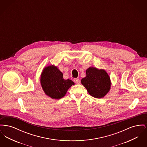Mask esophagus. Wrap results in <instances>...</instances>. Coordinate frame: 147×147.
Segmentation results:
<instances>
[{
	"instance_id": "obj_1",
	"label": "esophagus",
	"mask_w": 147,
	"mask_h": 147,
	"mask_svg": "<svg viewBox=\"0 0 147 147\" xmlns=\"http://www.w3.org/2000/svg\"><path fill=\"white\" fill-rule=\"evenodd\" d=\"M74 82L76 84H79L80 83V80H79V78H75V79H74Z\"/></svg>"
}]
</instances>
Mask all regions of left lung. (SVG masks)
I'll return each instance as SVG.
<instances>
[{"mask_svg":"<svg viewBox=\"0 0 147 147\" xmlns=\"http://www.w3.org/2000/svg\"><path fill=\"white\" fill-rule=\"evenodd\" d=\"M86 77L81 83L89 94L95 98L104 97L111 88L110 78L104 69L89 67L86 70Z\"/></svg>","mask_w":147,"mask_h":147,"instance_id":"obj_1","label":"left lung"}]
</instances>
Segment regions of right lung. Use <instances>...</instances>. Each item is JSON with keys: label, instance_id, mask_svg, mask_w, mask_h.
Masks as SVG:
<instances>
[{"label": "right lung", "instance_id": "obj_1", "mask_svg": "<svg viewBox=\"0 0 147 147\" xmlns=\"http://www.w3.org/2000/svg\"><path fill=\"white\" fill-rule=\"evenodd\" d=\"M63 76V73L53 65L44 68L40 82L47 96L53 99H60L65 96L68 89L74 85L70 79H64Z\"/></svg>", "mask_w": 147, "mask_h": 147}]
</instances>
